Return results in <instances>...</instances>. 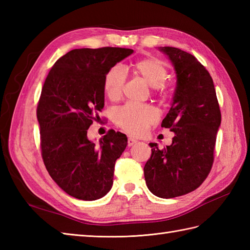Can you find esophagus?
Instances as JSON below:
<instances>
[{
	"mask_svg": "<svg viewBox=\"0 0 250 250\" xmlns=\"http://www.w3.org/2000/svg\"><path fill=\"white\" fill-rule=\"evenodd\" d=\"M136 143H137V141L134 140V139H132V137H129V139H128V146L129 147L133 146L134 144H136Z\"/></svg>",
	"mask_w": 250,
	"mask_h": 250,
	"instance_id": "esophagus-1",
	"label": "esophagus"
}]
</instances>
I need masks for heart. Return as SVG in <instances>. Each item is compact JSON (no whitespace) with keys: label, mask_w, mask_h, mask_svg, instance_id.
Masks as SVG:
<instances>
[{"label":"heart","mask_w":250,"mask_h":250,"mask_svg":"<svg viewBox=\"0 0 250 250\" xmlns=\"http://www.w3.org/2000/svg\"><path fill=\"white\" fill-rule=\"evenodd\" d=\"M131 70L152 87L153 91L163 94L167 89L168 70L166 63L156 57H146L131 64ZM125 74L119 66H113L105 74L103 89L110 101H118L122 95ZM158 119L157 110L149 105L128 103L115 110V124L130 135H141Z\"/></svg>","instance_id":"1"}]
</instances>
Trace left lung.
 I'll list each match as a JSON object with an SVG mask.
<instances>
[{"mask_svg": "<svg viewBox=\"0 0 250 250\" xmlns=\"http://www.w3.org/2000/svg\"><path fill=\"white\" fill-rule=\"evenodd\" d=\"M177 74L173 103L161 126L175 133L171 146L159 149L144 167L146 185L162 199L187 194L203 184L213 167L221 113L213 78L189 52L163 47Z\"/></svg>", "mask_w": 250, "mask_h": 250, "instance_id": "left-lung-1", "label": "left lung"}]
</instances>
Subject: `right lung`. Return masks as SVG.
I'll return each instance as SVG.
<instances>
[{"label":"right lung","instance_id":"add662e5","mask_svg":"<svg viewBox=\"0 0 250 250\" xmlns=\"http://www.w3.org/2000/svg\"><path fill=\"white\" fill-rule=\"evenodd\" d=\"M132 52L120 47L73 49L45 79L36 108L42 158L51 178L73 198L98 200L113 186L115 163L128 139L109 130L95 145L87 131L104 107L105 74Z\"/></svg>","mask_w":250,"mask_h":250}]
</instances>
